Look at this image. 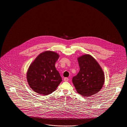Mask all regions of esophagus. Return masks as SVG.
Returning a JSON list of instances; mask_svg holds the SVG:
<instances>
[{
	"label": "esophagus",
	"instance_id": "1",
	"mask_svg": "<svg viewBox=\"0 0 127 127\" xmlns=\"http://www.w3.org/2000/svg\"><path fill=\"white\" fill-rule=\"evenodd\" d=\"M68 79H68L67 78H65L64 79V80L65 81H68Z\"/></svg>",
	"mask_w": 127,
	"mask_h": 127
}]
</instances>
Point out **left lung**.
<instances>
[{"label":"left lung","mask_w":127,"mask_h":127,"mask_svg":"<svg viewBox=\"0 0 127 127\" xmlns=\"http://www.w3.org/2000/svg\"><path fill=\"white\" fill-rule=\"evenodd\" d=\"M80 70L72 79L73 84L77 92L84 97H90L102 89L105 75L101 67L91 55L78 58Z\"/></svg>","instance_id":"obj_1"}]
</instances>
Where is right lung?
<instances>
[{"mask_svg": "<svg viewBox=\"0 0 127 127\" xmlns=\"http://www.w3.org/2000/svg\"><path fill=\"white\" fill-rule=\"evenodd\" d=\"M59 57L55 52L46 51L38 55L30 64L27 79L33 91L43 95H48L56 91L62 81L55 66Z\"/></svg>", "mask_w": 127, "mask_h": 127, "instance_id": "add662e5", "label": "right lung"}]
</instances>
